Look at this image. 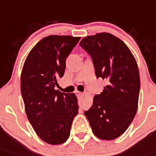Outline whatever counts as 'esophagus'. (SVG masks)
<instances>
[{
	"label": "esophagus",
	"instance_id": "1",
	"mask_svg": "<svg viewBox=\"0 0 156 156\" xmlns=\"http://www.w3.org/2000/svg\"><path fill=\"white\" fill-rule=\"evenodd\" d=\"M75 94H76L77 97H81V96L83 95V93L79 92V91H76V92H75Z\"/></svg>",
	"mask_w": 156,
	"mask_h": 156
}]
</instances>
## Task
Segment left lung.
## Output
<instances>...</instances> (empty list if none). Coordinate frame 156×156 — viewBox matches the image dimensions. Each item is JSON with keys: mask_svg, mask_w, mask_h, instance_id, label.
Instances as JSON below:
<instances>
[{"mask_svg": "<svg viewBox=\"0 0 156 156\" xmlns=\"http://www.w3.org/2000/svg\"><path fill=\"white\" fill-rule=\"evenodd\" d=\"M80 46L90 55L97 78L108 81L84 115L96 136L116 139L125 133L138 108L140 81L136 59L127 45L110 33L87 36Z\"/></svg>", "mask_w": 156, "mask_h": 156, "instance_id": "obj_1", "label": "left lung"}]
</instances>
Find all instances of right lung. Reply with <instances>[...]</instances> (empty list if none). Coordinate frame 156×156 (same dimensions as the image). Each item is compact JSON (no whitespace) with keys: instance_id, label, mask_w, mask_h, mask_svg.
Listing matches in <instances>:
<instances>
[{"instance_id":"add662e5","label":"right lung","mask_w":156,"mask_h":156,"mask_svg":"<svg viewBox=\"0 0 156 156\" xmlns=\"http://www.w3.org/2000/svg\"><path fill=\"white\" fill-rule=\"evenodd\" d=\"M80 37L49 35L29 52L21 73V93L27 118L37 136L51 145L65 143L78 114L74 93H61L55 87L66 69V59Z\"/></svg>"}]
</instances>
